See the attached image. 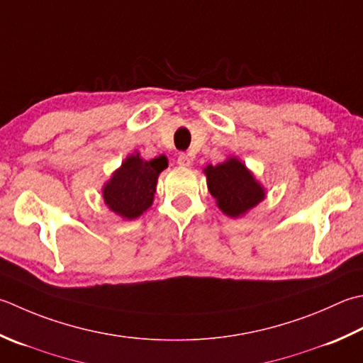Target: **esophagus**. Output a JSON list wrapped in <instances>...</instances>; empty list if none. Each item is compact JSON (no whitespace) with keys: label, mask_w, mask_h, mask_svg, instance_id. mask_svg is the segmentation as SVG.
<instances>
[{"label":"esophagus","mask_w":363,"mask_h":363,"mask_svg":"<svg viewBox=\"0 0 363 363\" xmlns=\"http://www.w3.org/2000/svg\"><path fill=\"white\" fill-rule=\"evenodd\" d=\"M177 163H179L181 167H190V163H191V160H190V157L187 154H184V152H181L179 155H177Z\"/></svg>","instance_id":"34e87169"}]
</instances>
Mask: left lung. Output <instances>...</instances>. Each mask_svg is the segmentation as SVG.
<instances>
[{"instance_id":"8db88e82","label":"left lung","mask_w":363,"mask_h":363,"mask_svg":"<svg viewBox=\"0 0 363 363\" xmlns=\"http://www.w3.org/2000/svg\"><path fill=\"white\" fill-rule=\"evenodd\" d=\"M208 189L218 209L228 217H240L264 200V187L255 179L250 169L236 157L204 168Z\"/></svg>"}]
</instances>
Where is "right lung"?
<instances>
[{"mask_svg": "<svg viewBox=\"0 0 363 363\" xmlns=\"http://www.w3.org/2000/svg\"><path fill=\"white\" fill-rule=\"evenodd\" d=\"M167 167L165 155L152 160H143L140 154L129 155L102 189L105 204L123 218L140 217L151 208L157 177Z\"/></svg>", "mask_w": 363, "mask_h": 363, "instance_id": "add662e5", "label": "right lung"}]
</instances>
